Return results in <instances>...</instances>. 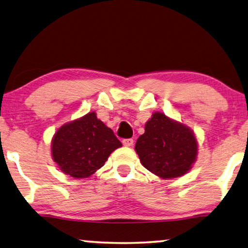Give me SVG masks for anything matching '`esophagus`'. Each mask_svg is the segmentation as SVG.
<instances>
[{
    "label": "esophagus",
    "mask_w": 248,
    "mask_h": 248,
    "mask_svg": "<svg viewBox=\"0 0 248 248\" xmlns=\"http://www.w3.org/2000/svg\"><path fill=\"white\" fill-rule=\"evenodd\" d=\"M133 139H124L123 140V144L124 146H132L133 145Z\"/></svg>",
    "instance_id": "obj_1"
}]
</instances>
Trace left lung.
Segmentation results:
<instances>
[{
  "label": "left lung",
  "mask_w": 248,
  "mask_h": 248,
  "mask_svg": "<svg viewBox=\"0 0 248 248\" xmlns=\"http://www.w3.org/2000/svg\"><path fill=\"white\" fill-rule=\"evenodd\" d=\"M134 150L146 170L163 179H171L191 170L198 143L190 128L157 111L145 124Z\"/></svg>",
  "instance_id": "left-lung-1"
}]
</instances>
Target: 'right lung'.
Wrapping results in <instances>:
<instances>
[{"instance_id":"add662e5","label":"right lung","mask_w":248,"mask_h":248,"mask_svg":"<svg viewBox=\"0 0 248 248\" xmlns=\"http://www.w3.org/2000/svg\"><path fill=\"white\" fill-rule=\"evenodd\" d=\"M121 145L112 130L92 111L58 129L51 141V155L62 173L87 178Z\"/></svg>"}]
</instances>
